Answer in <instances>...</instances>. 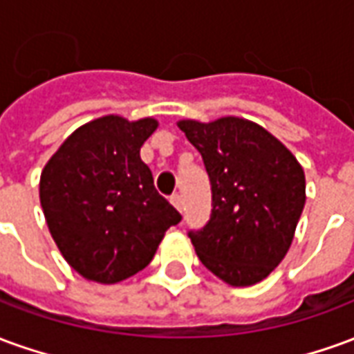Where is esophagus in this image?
I'll list each match as a JSON object with an SVG mask.
<instances>
[{
    "instance_id": "esophagus-1",
    "label": "esophagus",
    "mask_w": 354,
    "mask_h": 354,
    "mask_svg": "<svg viewBox=\"0 0 354 354\" xmlns=\"http://www.w3.org/2000/svg\"><path fill=\"white\" fill-rule=\"evenodd\" d=\"M170 203L174 205V207L182 212V207H184V201H182V195H178V193H174L172 197H170Z\"/></svg>"
}]
</instances>
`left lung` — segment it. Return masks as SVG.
<instances>
[{"label":"left lung","mask_w":354,"mask_h":354,"mask_svg":"<svg viewBox=\"0 0 354 354\" xmlns=\"http://www.w3.org/2000/svg\"><path fill=\"white\" fill-rule=\"evenodd\" d=\"M199 149L212 185V214L189 231L208 271L231 286H252L279 266L305 207V174L294 153L254 121H178Z\"/></svg>","instance_id":"1"}]
</instances>
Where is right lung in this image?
I'll use <instances>...</instances> for the list:
<instances>
[{
  "instance_id": "add662e5",
  "label": "right lung",
  "mask_w": 354,
  "mask_h": 354,
  "mask_svg": "<svg viewBox=\"0 0 354 354\" xmlns=\"http://www.w3.org/2000/svg\"><path fill=\"white\" fill-rule=\"evenodd\" d=\"M159 121L104 115L81 124L50 157L39 201L64 260L87 281L115 284L153 260L182 216L140 159Z\"/></svg>"
}]
</instances>
